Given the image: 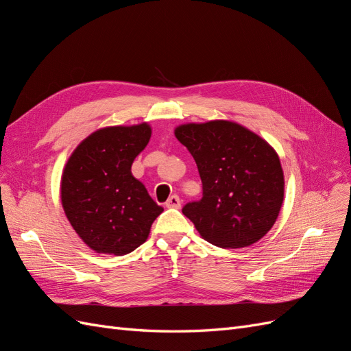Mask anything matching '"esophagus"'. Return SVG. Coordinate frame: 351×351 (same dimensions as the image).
<instances>
[{"label":"esophagus","instance_id":"34e87169","mask_svg":"<svg viewBox=\"0 0 351 351\" xmlns=\"http://www.w3.org/2000/svg\"><path fill=\"white\" fill-rule=\"evenodd\" d=\"M165 206L167 208H180L182 206V200H180V197L177 195H173L165 202Z\"/></svg>","mask_w":351,"mask_h":351}]
</instances>
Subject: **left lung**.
Returning <instances> with one entry per match:
<instances>
[{"instance_id": "8db88e82", "label": "left lung", "mask_w": 351, "mask_h": 351, "mask_svg": "<svg viewBox=\"0 0 351 351\" xmlns=\"http://www.w3.org/2000/svg\"><path fill=\"white\" fill-rule=\"evenodd\" d=\"M174 134L195 158L204 187L202 199L183 208L202 239L224 249L261 240L284 200V173L274 147L227 120L182 124Z\"/></svg>"}]
</instances>
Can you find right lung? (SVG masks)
Returning <instances> with one entry per match:
<instances>
[{
	"label": "right lung",
	"mask_w": 351,
	"mask_h": 351,
	"mask_svg": "<svg viewBox=\"0 0 351 351\" xmlns=\"http://www.w3.org/2000/svg\"><path fill=\"white\" fill-rule=\"evenodd\" d=\"M152 134L147 123L104 127L73 151L61 177V204L83 243L123 256L143 244L164 210L132 174Z\"/></svg>",
	"instance_id": "right-lung-1"
}]
</instances>
